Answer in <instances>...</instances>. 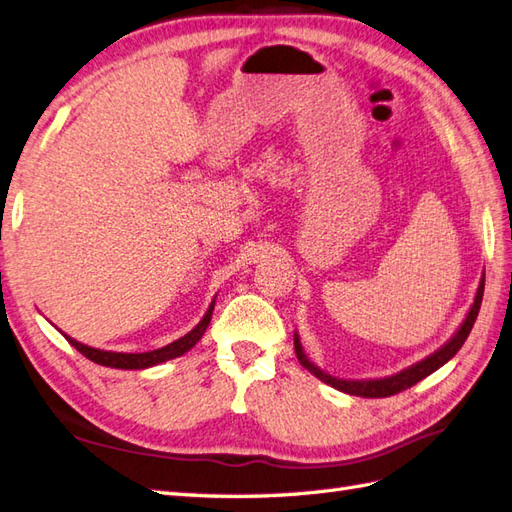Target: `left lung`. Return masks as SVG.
<instances>
[{"instance_id": "left-lung-1", "label": "left lung", "mask_w": 512, "mask_h": 512, "mask_svg": "<svg viewBox=\"0 0 512 512\" xmlns=\"http://www.w3.org/2000/svg\"><path fill=\"white\" fill-rule=\"evenodd\" d=\"M482 295H484V276L478 285V291H475V300L471 304V309L464 317V322L460 324V328L445 346H440L438 350L431 352L429 357L420 359L412 366H407L405 370L390 374V377H383V379H339V377H331V374L324 372L322 368H317L315 363L306 357V352L300 344V335L293 333V348H295V355H298V361L302 366L309 370L311 374H315L317 379L324 381L326 385H331V388L339 390V392H346L352 396H363V399H383V396H392V394H399L407 388H412L418 381H423L425 377H429L431 372H436L438 368L445 366L449 359L456 357V352L462 348V344L467 342V337L471 333V328L475 324V317L480 313V304H482Z\"/></svg>"}]
</instances>
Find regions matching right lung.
I'll use <instances>...</instances> for the list:
<instances>
[{
	"label": "right lung",
	"instance_id": "1",
	"mask_svg": "<svg viewBox=\"0 0 512 512\" xmlns=\"http://www.w3.org/2000/svg\"><path fill=\"white\" fill-rule=\"evenodd\" d=\"M212 311H214V300L210 302L206 315L201 317V322L192 328L190 333H186L184 337L175 339V342H170L164 348H157V350H149V352H113V350H100V348H92V346H85L81 342H76L70 335L63 337L70 342L81 355H85L87 359H92L98 366H107V368H120V370H144V368H153V366H160L164 361H170L175 357H181L184 352H188L192 346H195L199 339L206 333V328L212 320Z\"/></svg>",
	"mask_w": 512,
	"mask_h": 512
}]
</instances>
